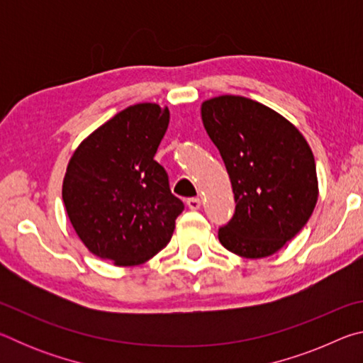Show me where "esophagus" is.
<instances>
[{"instance_id":"obj_1","label":"esophagus","mask_w":363,"mask_h":363,"mask_svg":"<svg viewBox=\"0 0 363 363\" xmlns=\"http://www.w3.org/2000/svg\"><path fill=\"white\" fill-rule=\"evenodd\" d=\"M187 206L190 208V210H200L201 201H200V199H189L187 200Z\"/></svg>"}]
</instances>
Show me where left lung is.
Instances as JSON below:
<instances>
[{
	"instance_id": "8db88e82",
	"label": "left lung",
	"mask_w": 363,
	"mask_h": 363,
	"mask_svg": "<svg viewBox=\"0 0 363 363\" xmlns=\"http://www.w3.org/2000/svg\"><path fill=\"white\" fill-rule=\"evenodd\" d=\"M201 121L229 173L235 214L218 232L230 253L272 256L303 229L318 199L315 160L285 116L242 96L201 104Z\"/></svg>"
}]
</instances>
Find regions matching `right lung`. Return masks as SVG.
Segmentation results:
<instances>
[{"mask_svg":"<svg viewBox=\"0 0 363 363\" xmlns=\"http://www.w3.org/2000/svg\"><path fill=\"white\" fill-rule=\"evenodd\" d=\"M168 123V107L130 106L91 133L67 164V216L84 247L115 266H138L162 251L184 210L153 160Z\"/></svg>","mask_w":363,"mask_h":363,"instance_id":"add662e5","label":"right lung"}]
</instances>
